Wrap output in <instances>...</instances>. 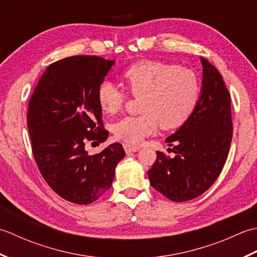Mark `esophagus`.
Segmentation results:
<instances>
[{
	"label": "esophagus",
	"mask_w": 257,
	"mask_h": 257,
	"mask_svg": "<svg viewBox=\"0 0 257 257\" xmlns=\"http://www.w3.org/2000/svg\"><path fill=\"white\" fill-rule=\"evenodd\" d=\"M123 149H124L125 152H127V154H132V152H137L140 148H139V147H137V146L124 144L123 145Z\"/></svg>",
	"instance_id": "34e87169"
}]
</instances>
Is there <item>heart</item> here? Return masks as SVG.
<instances>
[{
  "instance_id": "1",
  "label": "heart",
  "mask_w": 257,
  "mask_h": 257,
  "mask_svg": "<svg viewBox=\"0 0 257 257\" xmlns=\"http://www.w3.org/2000/svg\"><path fill=\"white\" fill-rule=\"evenodd\" d=\"M122 80L133 96H143L140 116H128L113 125L116 138L128 144H140L154 135L159 125L176 129L192 116L201 97V83L193 70L178 65L141 61L122 73ZM97 100L102 112L116 114L125 94L110 80L98 86Z\"/></svg>"
}]
</instances>
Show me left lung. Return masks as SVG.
Segmentation results:
<instances>
[{
  "instance_id": "left-lung-1",
  "label": "left lung",
  "mask_w": 257,
  "mask_h": 257,
  "mask_svg": "<svg viewBox=\"0 0 257 257\" xmlns=\"http://www.w3.org/2000/svg\"><path fill=\"white\" fill-rule=\"evenodd\" d=\"M201 97L187 121L166 139L174 158L157 151L148 171L150 184L169 200L198 198L214 183L227 159L233 136L231 96L222 76L201 57Z\"/></svg>"
}]
</instances>
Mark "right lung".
<instances>
[{
	"label": "right lung",
	"instance_id": "obj_1",
	"mask_svg": "<svg viewBox=\"0 0 257 257\" xmlns=\"http://www.w3.org/2000/svg\"><path fill=\"white\" fill-rule=\"evenodd\" d=\"M114 65L98 56H72L51 64L35 87L27 110L32 150L41 174L63 199L89 204L110 189L120 144L88 155L87 140L103 143L97 90Z\"/></svg>",
	"mask_w": 257,
	"mask_h": 257
}]
</instances>
